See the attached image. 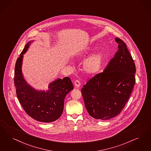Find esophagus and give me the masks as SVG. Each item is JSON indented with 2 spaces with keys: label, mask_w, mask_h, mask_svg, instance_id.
<instances>
[{
  "label": "esophagus",
  "mask_w": 151,
  "mask_h": 151,
  "mask_svg": "<svg viewBox=\"0 0 151 151\" xmlns=\"http://www.w3.org/2000/svg\"><path fill=\"white\" fill-rule=\"evenodd\" d=\"M74 85H75V86L76 88H79V87L80 86V85H81V83H80V82L79 80H75V81L74 82Z\"/></svg>",
  "instance_id": "obj_1"
}]
</instances>
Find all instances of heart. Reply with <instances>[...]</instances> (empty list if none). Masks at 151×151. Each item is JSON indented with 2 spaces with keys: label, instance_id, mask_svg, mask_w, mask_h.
Returning <instances> with one entry per match:
<instances>
[{
  "label": "heart",
  "instance_id": "b5f03b06",
  "mask_svg": "<svg viewBox=\"0 0 151 151\" xmlns=\"http://www.w3.org/2000/svg\"><path fill=\"white\" fill-rule=\"evenodd\" d=\"M91 53L89 50L83 56L85 57ZM104 60V55L101 52H97L90 55L83 63V69L85 72L89 75H95L102 68Z\"/></svg>",
  "mask_w": 151,
  "mask_h": 151
}]
</instances>
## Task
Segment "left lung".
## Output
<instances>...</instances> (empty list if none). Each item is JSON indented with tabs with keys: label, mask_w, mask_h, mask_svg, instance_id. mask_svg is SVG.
Here are the masks:
<instances>
[{
	"label": "left lung",
	"mask_w": 151,
	"mask_h": 151,
	"mask_svg": "<svg viewBox=\"0 0 151 151\" xmlns=\"http://www.w3.org/2000/svg\"><path fill=\"white\" fill-rule=\"evenodd\" d=\"M119 44L114 58L102 73L91 78L81 89L85 106L91 116L102 120L120 114L135 83V65L127 44L116 37Z\"/></svg>",
	"instance_id": "8db88e82"
}]
</instances>
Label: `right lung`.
<instances>
[{
	"label": "right lung",
	"instance_id": "1",
	"mask_svg": "<svg viewBox=\"0 0 151 151\" xmlns=\"http://www.w3.org/2000/svg\"><path fill=\"white\" fill-rule=\"evenodd\" d=\"M31 41L27 42L15 65L14 83L19 102L24 111L35 120L51 122L60 117L67 94L73 89L71 79L66 77L50 83L48 91H36L25 81L22 73L23 57Z\"/></svg>",
	"mask_w": 151,
	"mask_h": 151
}]
</instances>
